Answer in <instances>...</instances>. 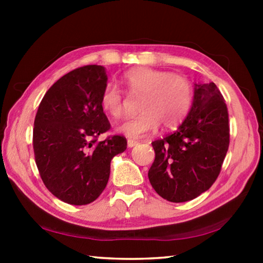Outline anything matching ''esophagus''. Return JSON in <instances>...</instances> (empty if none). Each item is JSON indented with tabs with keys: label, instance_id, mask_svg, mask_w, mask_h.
Masks as SVG:
<instances>
[{
	"label": "esophagus",
	"instance_id": "obj_1",
	"mask_svg": "<svg viewBox=\"0 0 263 263\" xmlns=\"http://www.w3.org/2000/svg\"><path fill=\"white\" fill-rule=\"evenodd\" d=\"M136 145H138V141L132 140V139H128V140H127V146H128V147H130V148L135 147Z\"/></svg>",
	"mask_w": 263,
	"mask_h": 263
}]
</instances>
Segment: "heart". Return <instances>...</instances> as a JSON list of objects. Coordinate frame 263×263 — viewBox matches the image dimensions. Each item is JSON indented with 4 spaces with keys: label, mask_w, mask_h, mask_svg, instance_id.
<instances>
[{
    "label": "heart",
    "mask_w": 263,
    "mask_h": 263,
    "mask_svg": "<svg viewBox=\"0 0 263 263\" xmlns=\"http://www.w3.org/2000/svg\"><path fill=\"white\" fill-rule=\"evenodd\" d=\"M121 84L130 96H141L138 110L141 112L117 126V131L138 139L158 130L160 123L173 128L188 115L193 89L189 81L179 75L147 67H136L121 78ZM101 106L114 118L124 114L122 91L112 83L106 84L101 95Z\"/></svg>",
    "instance_id": "b5f03b06"
}]
</instances>
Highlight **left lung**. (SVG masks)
Returning a JSON list of instances; mask_svg holds the SVG:
<instances>
[{"label": "left lung", "instance_id": "8db88e82", "mask_svg": "<svg viewBox=\"0 0 263 263\" xmlns=\"http://www.w3.org/2000/svg\"><path fill=\"white\" fill-rule=\"evenodd\" d=\"M229 144V114L221 92L213 82L195 83L184 121L172 135L152 142L151 184L169 202L191 201L217 180Z\"/></svg>", "mask_w": 263, "mask_h": 263}]
</instances>
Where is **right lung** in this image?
Listing matches in <instances>:
<instances>
[{"mask_svg": "<svg viewBox=\"0 0 263 263\" xmlns=\"http://www.w3.org/2000/svg\"><path fill=\"white\" fill-rule=\"evenodd\" d=\"M106 81L103 66L72 70L46 91L34 118L39 174L57 198L72 205H86L99 197L109 181L111 160L126 149L122 136L97 141L110 128L100 102Z\"/></svg>", "mask_w": 263, "mask_h": 263, "instance_id": "add662e5", "label": "right lung"}]
</instances>
